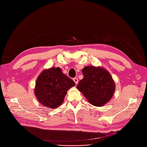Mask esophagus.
Segmentation results:
<instances>
[{
    "mask_svg": "<svg viewBox=\"0 0 147 147\" xmlns=\"http://www.w3.org/2000/svg\"><path fill=\"white\" fill-rule=\"evenodd\" d=\"M73 80L74 81V82L75 83V84H78V80L77 78H74L73 79Z\"/></svg>",
    "mask_w": 147,
    "mask_h": 147,
    "instance_id": "esophagus-1",
    "label": "esophagus"
}]
</instances>
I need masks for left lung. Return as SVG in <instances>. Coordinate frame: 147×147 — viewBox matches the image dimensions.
Here are the masks:
<instances>
[{
	"label": "left lung",
	"instance_id": "obj_1",
	"mask_svg": "<svg viewBox=\"0 0 147 147\" xmlns=\"http://www.w3.org/2000/svg\"><path fill=\"white\" fill-rule=\"evenodd\" d=\"M83 78L77 86L93 105L102 106L113 94L115 85L110 74L103 68L86 66L82 70Z\"/></svg>",
	"mask_w": 147,
	"mask_h": 147
}]
</instances>
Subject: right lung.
Listing matches in <instances>:
<instances>
[{"instance_id": "1", "label": "right lung", "mask_w": 147, "mask_h": 147, "mask_svg": "<svg viewBox=\"0 0 147 147\" xmlns=\"http://www.w3.org/2000/svg\"><path fill=\"white\" fill-rule=\"evenodd\" d=\"M75 82L64 74L59 67L43 71L36 81L35 94L45 107L55 109L63 102L69 88Z\"/></svg>"}]
</instances>
